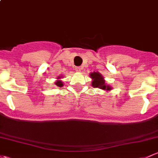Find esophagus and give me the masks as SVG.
<instances>
[{"instance_id":"1","label":"esophagus","mask_w":158,"mask_h":158,"mask_svg":"<svg viewBox=\"0 0 158 158\" xmlns=\"http://www.w3.org/2000/svg\"><path fill=\"white\" fill-rule=\"evenodd\" d=\"M76 72H81L82 71V68L80 67V66H77V67H76Z\"/></svg>"}]
</instances>
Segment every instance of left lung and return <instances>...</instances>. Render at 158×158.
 Segmentation results:
<instances>
[{"instance_id":"obj_1","label":"left lung","mask_w":158,"mask_h":158,"mask_svg":"<svg viewBox=\"0 0 158 158\" xmlns=\"http://www.w3.org/2000/svg\"><path fill=\"white\" fill-rule=\"evenodd\" d=\"M89 76L92 79V85L94 88H99V89L107 91L111 90L110 86L105 84V80H104V77L101 73L98 72H93L92 73H90Z\"/></svg>"}]
</instances>
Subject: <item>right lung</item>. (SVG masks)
Listing matches in <instances>:
<instances>
[{"label": "right lung", "mask_w": 158, "mask_h": 158, "mask_svg": "<svg viewBox=\"0 0 158 158\" xmlns=\"http://www.w3.org/2000/svg\"><path fill=\"white\" fill-rule=\"evenodd\" d=\"M60 79H61L60 76H58L57 80L55 82V85L57 86H58V87H62V86L64 85V84H63V82L60 80Z\"/></svg>", "instance_id": "add662e5"}]
</instances>
